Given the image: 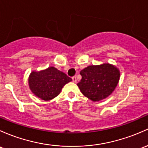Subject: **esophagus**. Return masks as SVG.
Instances as JSON below:
<instances>
[{
  "mask_svg": "<svg viewBox=\"0 0 148 148\" xmlns=\"http://www.w3.org/2000/svg\"><path fill=\"white\" fill-rule=\"evenodd\" d=\"M72 81H73V82H74V83H77V77H76L75 76L72 77Z\"/></svg>",
  "mask_w": 148,
  "mask_h": 148,
  "instance_id": "1",
  "label": "esophagus"
}]
</instances>
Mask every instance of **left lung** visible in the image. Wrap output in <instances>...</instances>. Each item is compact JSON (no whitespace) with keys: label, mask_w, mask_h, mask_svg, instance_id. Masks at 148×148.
Returning <instances> with one entry per match:
<instances>
[{"label":"left lung","mask_w":148,"mask_h":148,"mask_svg":"<svg viewBox=\"0 0 148 148\" xmlns=\"http://www.w3.org/2000/svg\"><path fill=\"white\" fill-rule=\"evenodd\" d=\"M82 79L77 86L83 95L93 102L108 98L116 88L120 71L110 63L90 65L80 71Z\"/></svg>","instance_id":"left-lung-1"}]
</instances>
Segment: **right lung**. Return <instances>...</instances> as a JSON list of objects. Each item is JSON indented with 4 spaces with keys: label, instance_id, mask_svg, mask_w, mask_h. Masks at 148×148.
<instances>
[{
    "label": "right lung",
    "instance_id": "obj_1",
    "mask_svg": "<svg viewBox=\"0 0 148 148\" xmlns=\"http://www.w3.org/2000/svg\"><path fill=\"white\" fill-rule=\"evenodd\" d=\"M71 81L70 77L54 66L40 71H32L28 79L31 91L45 101L58 96L63 86Z\"/></svg>",
    "mask_w": 148,
    "mask_h": 148
}]
</instances>
